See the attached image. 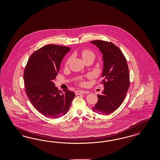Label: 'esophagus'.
Segmentation results:
<instances>
[{
	"mask_svg": "<svg viewBox=\"0 0 160 160\" xmlns=\"http://www.w3.org/2000/svg\"><path fill=\"white\" fill-rule=\"evenodd\" d=\"M75 93H76V95H80V94L89 93V92L84 91H82V90H77L75 92Z\"/></svg>",
	"mask_w": 160,
	"mask_h": 160,
	"instance_id": "obj_1",
	"label": "esophagus"
}]
</instances>
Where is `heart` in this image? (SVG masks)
Segmentation results:
<instances>
[{
  "mask_svg": "<svg viewBox=\"0 0 160 160\" xmlns=\"http://www.w3.org/2000/svg\"><path fill=\"white\" fill-rule=\"evenodd\" d=\"M81 56L83 58V59H84L88 57H90V56H93L94 57V54L90 50H84L83 51H82V53H81ZM71 59H68V61H67V63H66V65H68L69 63L70 62ZM81 83L83 84V82H81Z\"/></svg>",
  "mask_w": 160,
  "mask_h": 160,
  "instance_id": "1",
  "label": "heart"
}]
</instances>
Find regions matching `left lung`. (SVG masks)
Here are the masks:
<instances>
[{"instance_id":"left-lung-1","label":"left lung","mask_w":160,"mask_h":160,"mask_svg":"<svg viewBox=\"0 0 160 160\" xmlns=\"http://www.w3.org/2000/svg\"><path fill=\"white\" fill-rule=\"evenodd\" d=\"M102 54V83L104 89L98 95V102L92 110L98 114L114 112L125 98L129 87V69L121 50L112 42L101 40L91 41Z\"/></svg>"}]
</instances>
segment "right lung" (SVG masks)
<instances>
[{
  "mask_svg": "<svg viewBox=\"0 0 160 160\" xmlns=\"http://www.w3.org/2000/svg\"><path fill=\"white\" fill-rule=\"evenodd\" d=\"M70 48L49 44L32 54L24 71L25 92L32 104L39 113L56 119L69 110L74 92L59 91L53 80L58 76L61 63Z\"/></svg>",
  "mask_w": 160,
  "mask_h": 160,
  "instance_id": "obj_1",
  "label": "right lung"
}]
</instances>
